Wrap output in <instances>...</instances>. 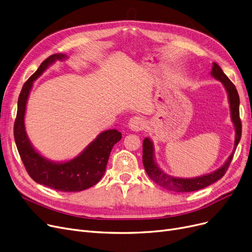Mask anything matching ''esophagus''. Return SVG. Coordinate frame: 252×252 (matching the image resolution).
Listing matches in <instances>:
<instances>
[{"label":"esophagus","instance_id":"esophagus-1","mask_svg":"<svg viewBox=\"0 0 252 252\" xmlns=\"http://www.w3.org/2000/svg\"><path fill=\"white\" fill-rule=\"evenodd\" d=\"M144 126H145V122L142 117L134 116L129 119L128 127L132 130H134V132H140V130L144 128Z\"/></svg>","mask_w":252,"mask_h":252}]
</instances>
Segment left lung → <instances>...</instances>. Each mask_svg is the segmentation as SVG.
<instances>
[{
	"instance_id": "8db88e82",
	"label": "left lung",
	"mask_w": 252,
	"mask_h": 252,
	"mask_svg": "<svg viewBox=\"0 0 252 252\" xmlns=\"http://www.w3.org/2000/svg\"><path fill=\"white\" fill-rule=\"evenodd\" d=\"M211 74L213 77L222 82L228 94V101H229V105H231L232 120L236 128V141H235L234 151L232 152V155L229 156L224 165L217 171L204 175V176L198 177V178L182 179V178H176V177L170 176V175L163 173L158 167V165L155 161V158H153V146H152L151 141L148 138H145L143 141V165H144L145 171L148 176L150 177V179H152L156 183L160 185V187L165 188L169 190L176 191V192H190V191L199 190L204 188H207L208 185H210L221 179V177H223V175L227 171L229 165H231V161L234 158L235 150L238 146L240 139H241L242 124H241V119H240V113H239L240 99H239V94H238L236 86L231 80L227 78V76L223 73V71L221 70L220 65L215 63H213Z\"/></svg>"
}]
</instances>
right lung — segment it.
<instances>
[{"instance_id": "1", "label": "right lung", "mask_w": 252, "mask_h": 252, "mask_svg": "<svg viewBox=\"0 0 252 252\" xmlns=\"http://www.w3.org/2000/svg\"><path fill=\"white\" fill-rule=\"evenodd\" d=\"M64 58L63 54H52L48 57L24 84L17 102L14 139L20 158L32 180L60 191L75 192L90 189L101 180L112 147L122 139V133L117 129H109L101 133L79 157L67 162L49 161L32 148L27 137L24 122L27 100L32 82L54 61Z\"/></svg>"}]
</instances>
